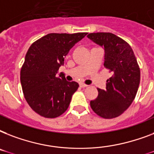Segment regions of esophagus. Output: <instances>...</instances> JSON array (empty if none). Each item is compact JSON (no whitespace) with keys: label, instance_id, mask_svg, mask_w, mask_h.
<instances>
[{"label":"esophagus","instance_id":"34e87169","mask_svg":"<svg viewBox=\"0 0 154 154\" xmlns=\"http://www.w3.org/2000/svg\"><path fill=\"white\" fill-rule=\"evenodd\" d=\"M87 86H88L87 85H85L83 84V83H80V87H81V88H86Z\"/></svg>","mask_w":154,"mask_h":154}]
</instances>
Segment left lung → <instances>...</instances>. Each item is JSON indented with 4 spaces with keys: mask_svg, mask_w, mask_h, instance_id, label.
Here are the masks:
<instances>
[{
    "mask_svg": "<svg viewBox=\"0 0 154 154\" xmlns=\"http://www.w3.org/2000/svg\"><path fill=\"white\" fill-rule=\"evenodd\" d=\"M87 37L105 51L104 66L113 73L105 89L90 101L92 109L103 118H114L129 107L140 84V69L134 51L126 42L111 32L89 33Z\"/></svg>",
    "mask_w": 154,
    "mask_h": 154,
    "instance_id": "left-lung-1",
    "label": "left lung"
}]
</instances>
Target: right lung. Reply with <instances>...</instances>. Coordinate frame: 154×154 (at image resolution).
Wrapping results in <instances>:
<instances>
[{
  "label": "right lung",
  "instance_id": "right-lung-1",
  "mask_svg": "<svg viewBox=\"0 0 154 154\" xmlns=\"http://www.w3.org/2000/svg\"><path fill=\"white\" fill-rule=\"evenodd\" d=\"M86 35L49 33L28 50L20 70V84L28 104L42 117L54 118L67 110L79 85L57 74L64 65L65 56Z\"/></svg>",
  "mask_w": 154,
  "mask_h": 154
}]
</instances>
